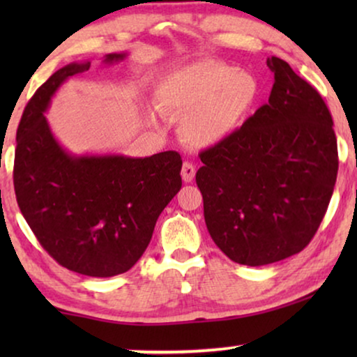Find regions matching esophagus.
I'll return each instance as SVG.
<instances>
[{
    "instance_id": "obj_1",
    "label": "esophagus",
    "mask_w": 357,
    "mask_h": 357,
    "mask_svg": "<svg viewBox=\"0 0 357 357\" xmlns=\"http://www.w3.org/2000/svg\"><path fill=\"white\" fill-rule=\"evenodd\" d=\"M195 174H197V169H195L193 162H183L182 165V178L183 182H192V180L195 178Z\"/></svg>"
}]
</instances>
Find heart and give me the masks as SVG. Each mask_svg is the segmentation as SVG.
Listing matches in <instances>:
<instances>
[{"instance_id":"heart-1","label":"heart","mask_w":357,"mask_h":357,"mask_svg":"<svg viewBox=\"0 0 357 357\" xmlns=\"http://www.w3.org/2000/svg\"><path fill=\"white\" fill-rule=\"evenodd\" d=\"M155 96L167 114L185 116L182 136L187 143L208 146L238 128L257 102L258 82L250 73L226 63L197 61L165 76Z\"/></svg>"}]
</instances>
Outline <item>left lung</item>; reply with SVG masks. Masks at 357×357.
<instances>
[{"label": "left lung", "mask_w": 357, "mask_h": 357, "mask_svg": "<svg viewBox=\"0 0 357 357\" xmlns=\"http://www.w3.org/2000/svg\"><path fill=\"white\" fill-rule=\"evenodd\" d=\"M268 104L199 153L197 185L214 243L232 261L261 266L309 245L338 174L333 119L319 91L281 58Z\"/></svg>", "instance_id": "obj_1"}]
</instances>
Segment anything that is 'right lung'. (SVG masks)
Instances as JSON below:
<instances>
[{"label":"right lung","mask_w":357,"mask_h":357,"mask_svg":"<svg viewBox=\"0 0 357 357\" xmlns=\"http://www.w3.org/2000/svg\"><path fill=\"white\" fill-rule=\"evenodd\" d=\"M125 53H110L105 63ZM91 63H71L48 77L24 109L16 135L14 192L24 219L53 260L94 278L128 271L143 255L155 221L182 187V158L71 155L43 116L52 96Z\"/></svg>","instance_id":"1"}]
</instances>
